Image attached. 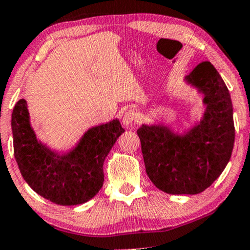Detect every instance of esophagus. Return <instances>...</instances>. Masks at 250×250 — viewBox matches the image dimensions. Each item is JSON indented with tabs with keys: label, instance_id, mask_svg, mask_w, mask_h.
I'll use <instances>...</instances> for the list:
<instances>
[{
	"label": "esophagus",
	"instance_id": "1",
	"mask_svg": "<svg viewBox=\"0 0 250 250\" xmlns=\"http://www.w3.org/2000/svg\"><path fill=\"white\" fill-rule=\"evenodd\" d=\"M137 120H139V115H137L136 111L131 109V110H128L125 113V115L122 117V123L125 127H130V125L137 122Z\"/></svg>",
	"mask_w": 250,
	"mask_h": 250
}]
</instances>
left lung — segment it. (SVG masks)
I'll list each match as a JSON object with an SVG mask.
<instances>
[{
	"label": "left lung",
	"instance_id": "left-lung-1",
	"mask_svg": "<svg viewBox=\"0 0 250 250\" xmlns=\"http://www.w3.org/2000/svg\"><path fill=\"white\" fill-rule=\"evenodd\" d=\"M185 80L205 96L202 120L183 135L163 125L137 129L149 179L173 195L199 194L210 187L230 160L235 140L230 94L214 65L200 63Z\"/></svg>",
	"mask_w": 250,
	"mask_h": 250
}]
</instances>
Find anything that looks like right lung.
<instances>
[{
	"label": "right lung",
	"instance_id": "right-lung-1",
	"mask_svg": "<svg viewBox=\"0 0 250 250\" xmlns=\"http://www.w3.org/2000/svg\"><path fill=\"white\" fill-rule=\"evenodd\" d=\"M14 155L30 188L60 206L82 205L102 188L103 163L125 129L119 120L85 131L74 149L60 155L36 139L27 101L21 99L11 114Z\"/></svg>",
	"mask_w": 250,
	"mask_h": 250
}]
</instances>
